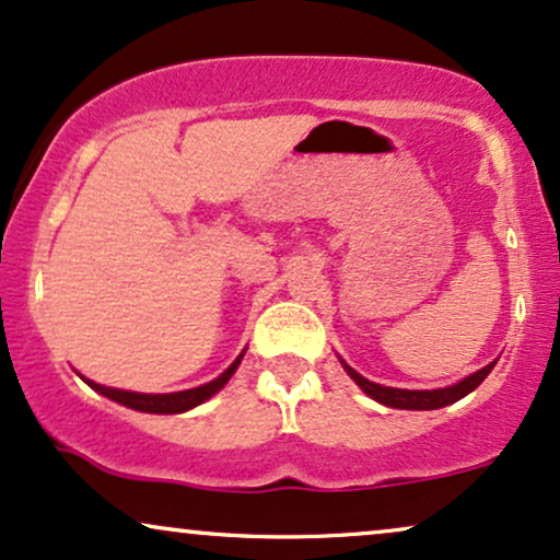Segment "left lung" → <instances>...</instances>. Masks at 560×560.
Listing matches in <instances>:
<instances>
[{
	"label": "left lung",
	"instance_id": "obj_1",
	"mask_svg": "<svg viewBox=\"0 0 560 560\" xmlns=\"http://www.w3.org/2000/svg\"><path fill=\"white\" fill-rule=\"evenodd\" d=\"M341 364H343L346 374H349V377L357 382V385L362 387V390L370 395L372 400L382 402V406L400 408V410H436V408L452 406V402L463 400L465 395L476 390L480 382L491 374L493 366H497V362L486 364L483 370L468 374V377L455 382V385H450V387H436V390H402V387H385V385H377V382H370L366 377H362L357 370H351L343 359H341Z\"/></svg>",
	"mask_w": 560,
	"mask_h": 560
}]
</instances>
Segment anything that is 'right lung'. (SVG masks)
I'll return each mask as SVG.
<instances>
[{
    "label": "right lung",
    "mask_w": 560,
    "mask_h": 560,
    "mask_svg": "<svg viewBox=\"0 0 560 560\" xmlns=\"http://www.w3.org/2000/svg\"><path fill=\"white\" fill-rule=\"evenodd\" d=\"M245 357V349L240 351V357L232 362L228 370L219 374L217 380L207 382V385H198V387H190V390H178V393H133V390H118V387H105V385H97V382H92L88 377H80L88 382L95 393L105 395V398L121 402V406L131 408V410H141V413H186V410L201 406L203 400H209L211 395H217L222 390L224 385H228L232 374L237 372L240 362H243Z\"/></svg>",
    "instance_id": "add662e5"
}]
</instances>
